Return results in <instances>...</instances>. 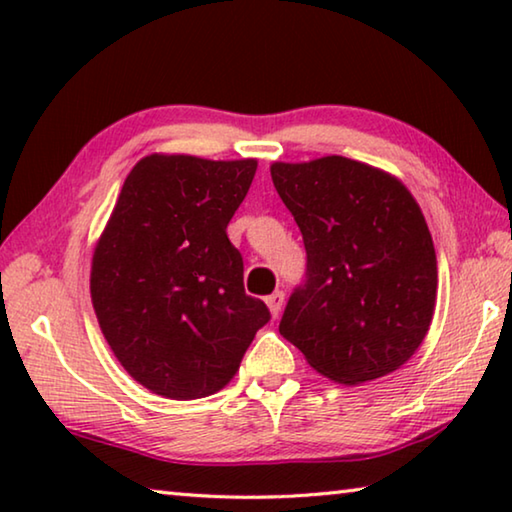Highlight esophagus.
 <instances>
[{
  "label": "esophagus",
  "mask_w": 512,
  "mask_h": 512,
  "mask_svg": "<svg viewBox=\"0 0 512 512\" xmlns=\"http://www.w3.org/2000/svg\"><path fill=\"white\" fill-rule=\"evenodd\" d=\"M282 305H284V293H282V291H273L271 296L266 298V307L271 309V316H273V318L280 316Z\"/></svg>",
  "instance_id": "esophagus-1"
}]
</instances>
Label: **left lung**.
I'll return each instance as SVG.
<instances>
[{
    "instance_id": "8db88e82",
    "label": "left lung",
    "mask_w": 512,
    "mask_h": 512,
    "mask_svg": "<svg viewBox=\"0 0 512 512\" xmlns=\"http://www.w3.org/2000/svg\"><path fill=\"white\" fill-rule=\"evenodd\" d=\"M271 178L307 250V280L280 334L339 384L404 366L429 332L438 291L431 232L409 189L343 155L273 162Z\"/></svg>"
}]
</instances>
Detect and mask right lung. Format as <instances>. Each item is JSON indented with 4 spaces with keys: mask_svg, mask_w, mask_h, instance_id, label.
Returning <instances> with one entry per match:
<instances>
[{
    "mask_svg": "<svg viewBox=\"0 0 512 512\" xmlns=\"http://www.w3.org/2000/svg\"><path fill=\"white\" fill-rule=\"evenodd\" d=\"M257 160L146 155L124 180L92 255L90 293L110 350L137 384L198 400L237 375L271 314L246 296L228 223Z\"/></svg>",
    "mask_w": 512,
    "mask_h": 512,
    "instance_id": "right-lung-1",
    "label": "right lung"
}]
</instances>
